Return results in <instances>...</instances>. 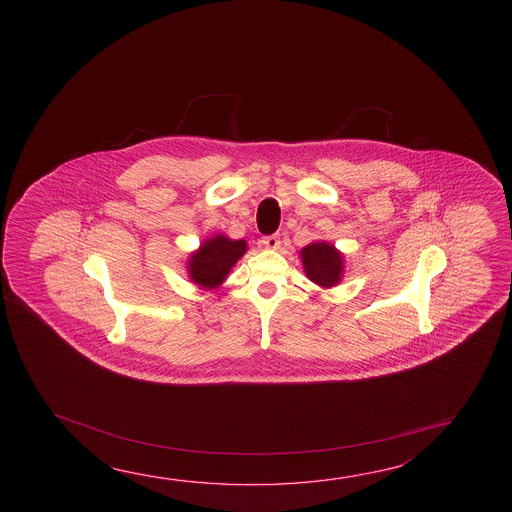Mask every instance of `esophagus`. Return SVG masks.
I'll return each instance as SVG.
<instances>
[{"instance_id": "34e87169", "label": "esophagus", "mask_w": 512, "mask_h": 512, "mask_svg": "<svg viewBox=\"0 0 512 512\" xmlns=\"http://www.w3.org/2000/svg\"><path fill=\"white\" fill-rule=\"evenodd\" d=\"M262 244H264L268 250H278L282 241H280V235H268V237L262 239Z\"/></svg>"}]
</instances>
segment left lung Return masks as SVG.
<instances>
[{
    "label": "left lung",
    "mask_w": 512,
    "mask_h": 512,
    "mask_svg": "<svg viewBox=\"0 0 512 512\" xmlns=\"http://www.w3.org/2000/svg\"><path fill=\"white\" fill-rule=\"evenodd\" d=\"M303 271L310 282L330 289L341 284L344 277V255L328 241H314L300 250Z\"/></svg>",
    "instance_id": "left-lung-1"
}]
</instances>
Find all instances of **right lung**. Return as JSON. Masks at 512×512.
<instances>
[{
	"instance_id": "right-lung-1",
	"label": "right lung",
	"mask_w": 512,
	"mask_h": 512,
	"mask_svg": "<svg viewBox=\"0 0 512 512\" xmlns=\"http://www.w3.org/2000/svg\"><path fill=\"white\" fill-rule=\"evenodd\" d=\"M246 252L248 244L244 239L235 241L225 234L207 237L198 250L191 252L185 262L187 277L194 285L205 291L218 289Z\"/></svg>"
}]
</instances>
